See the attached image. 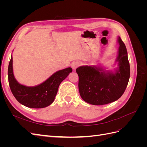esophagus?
I'll return each mask as SVG.
<instances>
[{"label": "esophagus", "mask_w": 147, "mask_h": 147, "mask_svg": "<svg viewBox=\"0 0 147 147\" xmlns=\"http://www.w3.org/2000/svg\"><path fill=\"white\" fill-rule=\"evenodd\" d=\"M80 65V63L78 61H74L73 63H72V64H71V67H72V68L74 69V70H75L78 67H79Z\"/></svg>", "instance_id": "esophagus-1"}]
</instances>
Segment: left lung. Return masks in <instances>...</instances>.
Wrapping results in <instances>:
<instances>
[{"label":"left lung","instance_id":"8db88e82","mask_svg":"<svg viewBox=\"0 0 147 147\" xmlns=\"http://www.w3.org/2000/svg\"><path fill=\"white\" fill-rule=\"evenodd\" d=\"M119 68L116 72L95 66H82L76 69L78 90L83 100L92 105H105L118 100L125 91L130 77V65L125 45L119 37Z\"/></svg>","mask_w":147,"mask_h":147}]
</instances>
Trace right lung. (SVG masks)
<instances>
[{"label": "right lung", "instance_id": "1", "mask_svg": "<svg viewBox=\"0 0 147 147\" xmlns=\"http://www.w3.org/2000/svg\"><path fill=\"white\" fill-rule=\"evenodd\" d=\"M72 72L70 67L57 71L45 82L34 87L20 84L13 72V58L11 56L8 68V83L12 94L20 104L29 108L40 109L50 105L54 101L61 83Z\"/></svg>", "mask_w": 147, "mask_h": 147}]
</instances>
